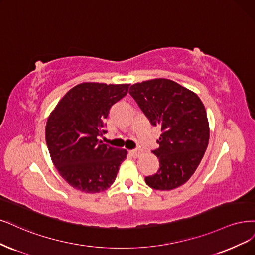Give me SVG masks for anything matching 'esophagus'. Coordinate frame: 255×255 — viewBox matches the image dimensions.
I'll use <instances>...</instances> for the list:
<instances>
[{
  "instance_id": "1",
  "label": "esophagus",
  "mask_w": 255,
  "mask_h": 255,
  "mask_svg": "<svg viewBox=\"0 0 255 255\" xmlns=\"http://www.w3.org/2000/svg\"><path fill=\"white\" fill-rule=\"evenodd\" d=\"M129 154H130L131 157L138 158L140 155H141V151H140V150H131V151H129Z\"/></svg>"
}]
</instances>
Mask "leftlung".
<instances>
[{
    "instance_id": "1",
    "label": "left lung",
    "mask_w": 255,
    "mask_h": 255,
    "mask_svg": "<svg viewBox=\"0 0 255 255\" xmlns=\"http://www.w3.org/2000/svg\"><path fill=\"white\" fill-rule=\"evenodd\" d=\"M128 93L151 125L161 129L159 147L153 151L159 170L145 177L146 184L160 191L180 187L196 171L209 143L204 103L194 92L164 78L135 83Z\"/></svg>"
}]
</instances>
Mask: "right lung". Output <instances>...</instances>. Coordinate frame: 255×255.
I'll use <instances>...</instances> for the list:
<instances>
[{"label": "right lung", "mask_w": 255, "mask_h": 255, "mask_svg": "<svg viewBox=\"0 0 255 255\" xmlns=\"http://www.w3.org/2000/svg\"><path fill=\"white\" fill-rule=\"evenodd\" d=\"M129 84L83 82L69 90L50 113L45 138L51 161L71 186L85 193L109 189L127 150L104 144L100 137L111 108Z\"/></svg>", "instance_id": "right-lung-1"}]
</instances>
